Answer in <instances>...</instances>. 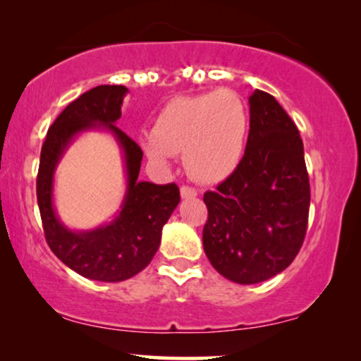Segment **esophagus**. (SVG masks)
Segmentation results:
<instances>
[{
  "mask_svg": "<svg viewBox=\"0 0 361 361\" xmlns=\"http://www.w3.org/2000/svg\"><path fill=\"white\" fill-rule=\"evenodd\" d=\"M180 197H182V199H194V197H197V190L194 189V187L182 185L180 187Z\"/></svg>",
  "mask_w": 361,
  "mask_h": 361,
  "instance_id": "34e87169",
  "label": "esophagus"
}]
</instances>
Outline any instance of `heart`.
I'll list each match as a JSON object with an SVG mask.
<instances>
[{
    "label": "heart",
    "instance_id": "obj_1",
    "mask_svg": "<svg viewBox=\"0 0 361 361\" xmlns=\"http://www.w3.org/2000/svg\"><path fill=\"white\" fill-rule=\"evenodd\" d=\"M250 115L238 93L228 88L176 97L157 113L152 131L141 137L154 164H169L182 152L189 174L204 184L228 179L245 156Z\"/></svg>",
    "mask_w": 361,
    "mask_h": 361
}]
</instances>
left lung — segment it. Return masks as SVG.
Masks as SVG:
<instances>
[{"mask_svg":"<svg viewBox=\"0 0 361 361\" xmlns=\"http://www.w3.org/2000/svg\"><path fill=\"white\" fill-rule=\"evenodd\" d=\"M250 133L241 164L204 194V250L238 284L271 279L293 263L307 230L310 187L299 131L269 93L248 98Z\"/></svg>","mask_w":361,"mask_h":361,"instance_id":"8db88e82","label":"left lung"}]
</instances>
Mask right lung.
I'll return each instance as SVG.
<instances>
[{"label": "right lung", "mask_w": 361, "mask_h": 361, "mask_svg": "<svg viewBox=\"0 0 361 361\" xmlns=\"http://www.w3.org/2000/svg\"><path fill=\"white\" fill-rule=\"evenodd\" d=\"M128 93L123 85H98L67 105L49 128L37 174V204L44 233L54 255L83 278L120 283L146 268L161 243L162 226L180 202L176 184L140 180L141 147L115 123ZM88 130L110 132L121 147L127 190L111 222L88 231H73L53 205V180L68 146Z\"/></svg>", "instance_id": "right-lung-1"}]
</instances>
